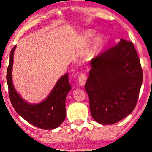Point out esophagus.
Returning a JSON list of instances; mask_svg holds the SVG:
<instances>
[{
    "instance_id": "obj_1",
    "label": "esophagus",
    "mask_w": 152,
    "mask_h": 152,
    "mask_svg": "<svg viewBox=\"0 0 152 152\" xmlns=\"http://www.w3.org/2000/svg\"><path fill=\"white\" fill-rule=\"evenodd\" d=\"M78 82L80 86H84L86 82V76L84 72H82L79 74L78 76Z\"/></svg>"
}]
</instances>
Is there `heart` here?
Masks as SVG:
<instances>
[{"label": "heart", "mask_w": 152, "mask_h": 152, "mask_svg": "<svg viewBox=\"0 0 152 152\" xmlns=\"http://www.w3.org/2000/svg\"><path fill=\"white\" fill-rule=\"evenodd\" d=\"M94 34H95V32L92 30H88L85 31L83 33V35H82L83 40L85 42H88L91 39V37L94 36ZM104 43H105L104 37L100 35H96L91 42V50L89 52V54L91 56H94L96 53H97L103 47Z\"/></svg>", "instance_id": "obj_1"}]
</instances>
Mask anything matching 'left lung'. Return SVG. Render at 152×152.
I'll return each mask as SVG.
<instances>
[{
  "label": "left lung",
  "mask_w": 152,
  "mask_h": 152,
  "mask_svg": "<svg viewBox=\"0 0 152 152\" xmlns=\"http://www.w3.org/2000/svg\"><path fill=\"white\" fill-rule=\"evenodd\" d=\"M84 86L91 116L98 123L113 124L136 106L143 80L140 61L133 43L121 39L91 61Z\"/></svg>",
  "instance_id": "obj_1"
}]
</instances>
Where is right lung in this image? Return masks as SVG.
Returning <instances> with one entry per match:
<instances>
[{"label": "right lung", "instance_id": "add662e5", "mask_svg": "<svg viewBox=\"0 0 152 152\" xmlns=\"http://www.w3.org/2000/svg\"><path fill=\"white\" fill-rule=\"evenodd\" d=\"M16 45L10 52L9 66L7 70V82L9 96L15 111L23 119L40 129L51 130L56 129L66 118V98L70 89L68 73L62 76L56 82L50 95L42 102L30 104L26 102L16 91L12 80L14 52Z\"/></svg>", "mask_w": 152, "mask_h": 152}]
</instances>
